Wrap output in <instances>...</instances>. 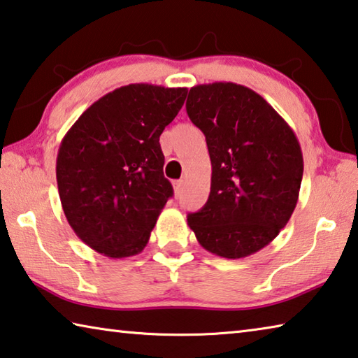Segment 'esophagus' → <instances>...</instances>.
<instances>
[{
    "instance_id": "obj_1",
    "label": "esophagus",
    "mask_w": 358,
    "mask_h": 358,
    "mask_svg": "<svg viewBox=\"0 0 358 358\" xmlns=\"http://www.w3.org/2000/svg\"><path fill=\"white\" fill-rule=\"evenodd\" d=\"M183 186H185V181H183V180H177V181H173L175 197H180L181 194H183Z\"/></svg>"
}]
</instances>
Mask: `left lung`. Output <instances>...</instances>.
<instances>
[{
    "mask_svg": "<svg viewBox=\"0 0 358 358\" xmlns=\"http://www.w3.org/2000/svg\"><path fill=\"white\" fill-rule=\"evenodd\" d=\"M186 112L205 134L211 161L208 201L187 215V226L216 256H251L294 213L303 177L300 143L281 115L243 85H196Z\"/></svg>",
    "mask_w": 358,
    "mask_h": 358,
    "instance_id": "1",
    "label": "left lung"
}]
</instances>
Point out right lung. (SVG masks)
<instances>
[{"instance_id":"1","label":"right lung","mask_w":358,"mask_h":358,"mask_svg":"<svg viewBox=\"0 0 358 358\" xmlns=\"http://www.w3.org/2000/svg\"><path fill=\"white\" fill-rule=\"evenodd\" d=\"M187 88L131 83L90 106L66 132L57 183L69 226L110 259L142 252L173 196L159 137L183 107Z\"/></svg>"}]
</instances>
